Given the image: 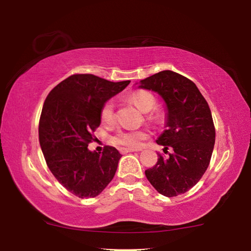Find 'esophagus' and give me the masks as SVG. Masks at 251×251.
<instances>
[{"instance_id":"1","label":"esophagus","mask_w":251,"mask_h":251,"mask_svg":"<svg viewBox=\"0 0 251 251\" xmlns=\"http://www.w3.org/2000/svg\"><path fill=\"white\" fill-rule=\"evenodd\" d=\"M135 151V150H128V148H122L121 152L122 154H127V152H133Z\"/></svg>"}]
</instances>
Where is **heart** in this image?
Instances as JSON below:
<instances>
[{
	"label": "heart",
	"instance_id": "1",
	"mask_svg": "<svg viewBox=\"0 0 251 251\" xmlns=\"http://www.w3.org/2000/svg\"><path fill=\"white\" fill-rule=\"evenodd\" d=\"M130 100L143 113L151 112L156 105L155 96L147 91H138L134 93L130 96ZM114 117H115V104L113 100L106 101L100 109V120L103 123H112ZM160 117V113H155L152 115L154 120H159ZM147 137L148 134L146 130L120 129L110 137V142L114 145L128 148V150H137L142 146L143 141H145Z\"/></svg>",
	"mask_w": 251,
	"mask_h": 251
}]
</instances>
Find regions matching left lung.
<instances>
[{"instance_id":"obj_1","label":"left lung","mask_w":251,"mask_h":251,"mask_svg":"<svg viewBox=\"0 0 251 251\" xmlns=\"http://www.w3.org/2000/svg\"><path fill=\"white\" fill-rule=\"evenodd\" d=\"M139 87L156 92L166 104V129L156 143L174 151L168 158L159 154L145 175L159 194L178 196L196 185L209 166L216 137L210 108L195 83L176 72L161 71L142 79Z\"/></svg>"}]
</instances>
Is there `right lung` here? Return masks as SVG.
Instances as JSON below:
<instances>
[{
    "instance_id": "1",
    "label": "right lung",
    "mask_w": 251,
    "mask_h": 251,
    "mask_svg": "<svg viewBox=\"0 0 251 251\" xmlns=\"http://www.w3.org/2000/svg\"><path fill=\"white\" fill-rule=\"evenodd\" d=\"M130 83L109 82L92 74H75L56 85L44 101L39 138L54 177L79 198L100 195L115 176L122 155L115 147L91 151L100 109Z\"/></svg>"
}]
</instances>
